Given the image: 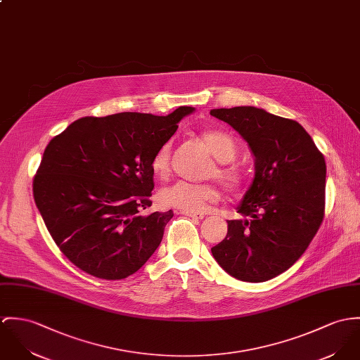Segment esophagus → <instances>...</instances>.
Returning a JSON list of instances; mask_svg holds the SVG:
<instances>
[{
  "label": "esophagus",
  "mask_w": 360,
  "mask_h": 360,
  "mask_svg": "<svg viewBox=\"0 0 360 360\" xmlns=\"http://www.w3.org/2000/svg\"><path fill=\"white\" fill-rule=\"evenodd\" d=\"M181 214H186L188 217H193V219H198V220H202L205 217L203 213H193V212H180Z\"/></svg>",
  "instance_id": "34e87169"
}]
</instances>
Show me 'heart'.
<instances>
[{"instance_id": "heart-1", "label": "heart", "mask_w": 360, "mask_h": 360, "mask_svg": "<svg viewBox=\"0 0 360 360\" xmlns=\"http://www.w3.org/2000/svg\"><path fill=\"white\" fill-rule=\"evenodd\" d=\"M200 140L210 151V154L219 161L216 167H212L207 177L217 179L220 184L229 190L236 191L243 183V173L236 165L231 164L236 154L238 147L233 137L227 131H207L200 134ZM173 143L166 141L154 154L151 161V170L160 179L166 180L172 167ZM219 199V190L212 183H188L176 181L174 184L165 187L158 194V202L164 207H173L181 212L198 213L205 210L209 203Z\"/></svg>"}]
</instances>
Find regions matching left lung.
Instances as JSON below:
<instances>
[{"mask_svg": "<svg viewBox=\"0 0 360 360\" xmlns=\"http://www.w3.org/2000/svg\"><path fill=\"white\" fill-rule=\"evenodd\" d=\"M248 143L255 180L212 255L231 276L265 282L285 272L309 246L325 217L326 162L293 120L245 105L212 110Z\"/></svg>", "mask_w": 360, "mask_h": 360, "instance_id": "8db88e82", "label": "left lung"}]
</instances>
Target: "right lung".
<instances>
[{
	"label": "right lung",
	"mask_w": 360,
	"mask_h": 360,
	"mask_svg": "<svg viewBox=\"0 0 360 360\" xmlns=\"http://www.w3.org/2000/svg\"><path fill=\"white\" fill-rule=\"evenodd\" d=\"M193 111L183 105L166 117H84L49 141L34 176V200L75 266L118 281L153 256L173 212L143 214L153 203L151 161Z\"/></svg>",
	"instance_id": "add662e5"
}]
</instances>
